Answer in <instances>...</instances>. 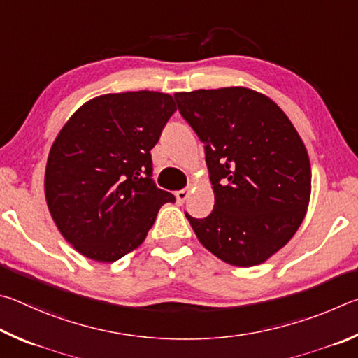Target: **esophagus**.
Returning a JSON list of instances; mask_svg holds the SVG:
<instances>
[{"label": "esophagus", "mask_w": 358, "mask_h": 358, "mask_svg": "<svg viewBox=\"0 0 358 358\" xmlns=\"http://www.w3.org/2000/svg\"><path fill=\"white\" fill-rule=\"evenodd\" d=\"M189 198V190H179V192H176V199H178V203L179 204H184L185 203V199Z\"/></svg>", "instance_id": "34e87169"}]
</instances>
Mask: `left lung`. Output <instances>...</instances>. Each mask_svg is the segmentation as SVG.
Wrapping results in <instances>:
<instances>
[{
    "label": "left lung",
    "instance_id": "left-lung-1",
    "mask_svg": "<svg viewBox=\"0 0 358 358\" xmlns=\"http://www.w3.org/2000/svg\"><path fill=\"white\" fill-rule=\"evenodd\" d=\"M179 113L204 143L214 210L185 212L198 241L237 267L261 264L296 234L308 208L305 144L280 106L247 87L174 94Z\"/></svg>",
    "mask_w": 358,
    "mask_h": 358
}]
</instances>
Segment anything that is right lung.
Segmentation results:
<instances>
[{
	"instance_id": "obj_1",
	"label": "right lung",
	"mask_w": 358,
	"mask_h": 358,
	"mask_svg": "<svg viewBox=\"0 0 358 358\" xmlns=\"http://www.w3.org/2000/svg\"><path fill=\"white\" fill-rule=\"evenodd\" d=\"M171 96L106 94L69 119L50 149L45 198L56 227L83 256L115 262L146 239L174 203L152 179V149L174 115Z\"/></svg>"
}]
</instances>
